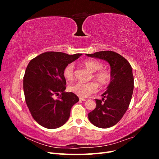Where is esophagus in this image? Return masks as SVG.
<instances>
[{
    "instance_id": "1",
    "label": "esophagus",
    "mask_w": 159,
    "mask_h": 159,
    "mask_svg": "<svg viewBox=\"0 0 159 159\" xmlns=\"http://www.w3.org/2000/svg\"><path fill=\"white\" fill-rule=\"evenodd\" d=\"M80 101H83V102H85V101H86V99H85L81 98H80Z\"/></svg>"
}]
</instances>
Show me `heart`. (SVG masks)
<instances>
[{
  "instance_id": "heart-1",
  "label": "heart",
  "mask_w": 159,
  "mask_h": 159,
  "mask_svg": "<svg viewBox=\"0 0 159 159\" xmlns=\"http://www.w3.org/2000/svg\"><path fill=\"white\" fill-rule=\"evenodd\" d=\"M83 66L90 72L93 73V78L101 86H105L109 84L111 75L107 70H103V64L98 60H86L83 62ZM63 76L66 80L71 81L74 78V65L69 64L63 70ZM71 92L80 98H87L92 93L98 90V84L95 82L76 83L70 86Z\"/></svg>"
}]
</instances>
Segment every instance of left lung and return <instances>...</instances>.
<instances>
[{
	"label": "left lung",
	"instance_id": "1",
	"mask_svg": "<svg viewBox=\"0 0 159 159\" xmlns=\"http://www.w3.org/2000/svg\"><path fill=\"white\" fill-rule=\"evenodd\" d=\"M108 62L111 68V79L102 100L95 99L96 107L88 114L93 125L107 129L116 125L123 117L131 102L134 88L133 70L129 61L117 53L101 51L85 54Z\"/></svg>",
	"mask_w": 159,
	"mask_h": 159
}]
</instances>
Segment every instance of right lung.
Returning a JSON list of instances; mask_svg holds the SVG:
<instances>
[{"label": "right lung", "mask_w": 159, "mask_h": 159, "mask_svg": "<svg viewBox=\"0 0 159 159\" xmlns=\"http://www.w3.org/2000/svg\"><path fill=\"white\" fill-rule=\"evenodd\" d=\"M82 54L69 55L47 52L30 60L24 76L23 89L26 103L32 117L47 129L58 128L68 121L73 105L79 101L72 92H65V67ZM59 99L53 98L55 94Z\"/></svg>", "instance_id": "1"}]
</instances>
